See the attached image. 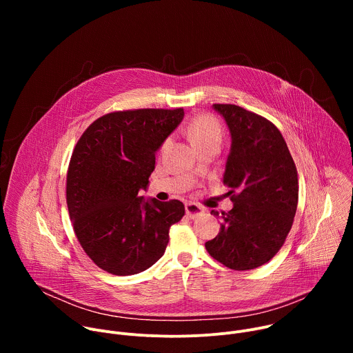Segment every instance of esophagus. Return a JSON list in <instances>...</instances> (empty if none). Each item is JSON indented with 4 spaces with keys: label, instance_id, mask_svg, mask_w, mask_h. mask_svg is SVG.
<instances>
[{
    "label": "esophagus",
    "instance_id": "34e87169",
    "mask_svg": "<svg viewBox=\"0 0 353 353\" xmlns=\"http://www.w3.org/2000/svg\"><path fill=\"white\" fill-rule=\"evenodd\" d=\"M204 208L203 207H199V205H196V204H194V203H188L187 205H185V214H187V216L188 218H191V219H194V218H198V216H201V215H204Z\"/></svg>",
    "mask_w": 353,
    "mask_h": 353
}]
</instances>
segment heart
<instances>
[{
	"instance_id": "1",
	"label": "heart",
	"mask_w": 353,
	"mask_h": 353,
	"mask_svg": "<svg viewBox=\"0 0 353 353\" xmlns=\"http://www.w3.org/2000/svg\"><path fill=\"white\" fill-rule=\"evenodd\" d=\"M187 135L191 142L201 143L207 141H219L222 138V130L218 120L210 114H201L195 117L187 127Z\"/></svg>"
}]
</instances>
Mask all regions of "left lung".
<instances>
[{
	"label": "left lung",
	"instance_id": "left-lung-1",
	"mask_svg": "<svg viewBox=\"0 0 353 353\" xmlns=\"http://www.w3.org/2000/svg\"><path fill=\"white\" fill-rule=\"evenodd\" d=\"M230 132L223 184L233 208L222 215L218 236L205 243L216 261L236 271L268 263L292 228L297 208V170L281 131L236 105H212Z\"/></svg>",
	"mask_w": 353,
	"mask_h": 353
}]
</instances>
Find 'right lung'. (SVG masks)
<instances>
[{
  "label": "right lung",
  "mask_w": 353,
  "mask_h": 353,
  "mask_svg": "<svg viewBox=\"0 0 353 353\" xmlns=\"http://www.w3.org/2000/svg\"><path fill=\"white\" fill-rule=\"evenodd\" d=\"M183 117V109L109 113L77 142L67 173L70 219L85 253L103 271L134 275L165 254L184 205L139 191H146L155 154Z\"/></svg>",
  "instance_id": "right-lung-1"
}]
</instances>
